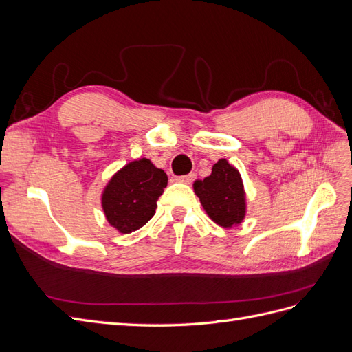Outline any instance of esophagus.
Returning <instances> with one entry per match:
<instances>
[{
    "label": "esophagus",
    "instance_id": "esophagus-1",
    "mask_svg": "<svg viewBox=\"0 0 352 352\" xmlns=\"http://www.w3.org/2000/svg\"><path fill=\"white\" fill-rule=\"evenodd\" d=\"M195 180V173H189V175H184V176H177V182L182 184H192Z\"/></svg>",
    "mask_w": 352,
    "mask_h": 352
}]
</instances>
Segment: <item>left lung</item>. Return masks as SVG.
<instances>
[{"label":"left lung","mask_w":352,"mask_h":352,"mask_svg":"<svg viewBox=\"0 0 352 352\" xmlns=\"http://www.w3.org/2000/svg\"><path fill=\"white\" fill-rule=\"evenodd\" d=\"M194 190L210 219L223 228L238 225L245 216V194L238 170L225 158L212 166L211 175L197 180Z\"/></svg>","instance_id":"left-lung-1"}]
</instances>
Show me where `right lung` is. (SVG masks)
Instances as JSON below:
<instances>
[{"instance_id": "obj_1", "label": "right lung", "mask_w": 352, "mask_h": 352, "mask_svg": "<svg viewBox=\"0 0 352 352\" xmlns=\"http://www.w3.org/2000/svg\"><path fill=\"white\" fill-rule=\"evenodd\" d=\"M167 180L164 170L146 158L124 166L111 177L102 194V208L110 225L122 233L142 228L154 216Z\"/></svg>"}]
</instances>
